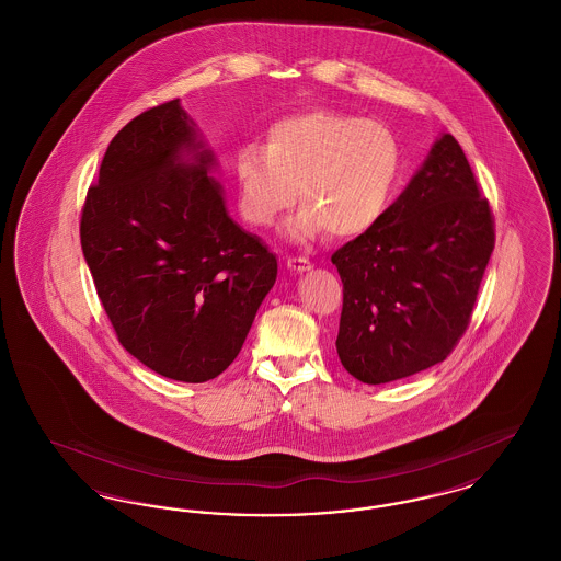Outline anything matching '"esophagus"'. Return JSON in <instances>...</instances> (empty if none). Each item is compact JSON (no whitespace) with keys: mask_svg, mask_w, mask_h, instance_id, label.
Listing matches in <instances>:
<instances>
[{"mask_svg":"<svg viewBox=\"0 0 561 561\" xmlns=\"http://www.w3.org/2000/svg\"><path fill=\"white\" fill-rule=\"evenodd\" d=\"M286 265H288V268L294 271V273H302V271H309V268L313 267L311 261L305 259V256H290Z\"/></svg>","mask_w":561,"mask_h":561,"instance_id":"34e87169","label":"esophagus"}]
</instances>
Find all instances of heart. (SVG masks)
Here are the masks:
<instances>
[{
    "mask_svg": "<svg viewBox=\"0 0 561 561\" xmlns=\"http://www.w3.org/2000/svg\"><path fill=\"white\" fill-rule=\"evenodd\" d=\"M403 153L380 122L339 111H302L268 128L265 147L248 145L236 158L240 213L267 229L298 199L294 240L366 236L382 220L400 185Z\"/></svg>",
    "mask_w": 561,
    "mask_h": 561,
    "instance_id": "obj_1",
    "label": "heart"
}]
</instances>
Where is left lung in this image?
Wrapping results in <instances>:
<instances>
[{
	"mask_svg": "<svg viewBox=\"0 0 561 561\" xmlns=\"http://www.w3.org/2000/svg\"><path fill=\"white\" fill-rule=\"evenodd\" d=\"M494 216L453 134H444L382 220L332 254L343 279L336 351L382 385L444 362L476 309Z\"/></svg>",
	"mask_w": 561,
	"mask_h": 561,
	"instance_id": "8db88e82",
	"label": "left lung"
}]
</instances>
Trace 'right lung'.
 Wrapping results in <instances>:
<instances>
[{
	"mask_svg": "<svg viewBox=\"0 0 561 561\" xmlns=\"http://www.w3.org/2000/svg\"><path fill=\"white\" fill-rule=\"evenodd\" d=\"M210 165L174 99L113 136L81 208V250L117 341L183 382L231 366L277 277L273 252L229 218Z\"/></svg>",
	"mask_w": 561,
	"mask_h": 561,
	"instance_id": "1",
	"label": "right lung"
}]
</instances>
